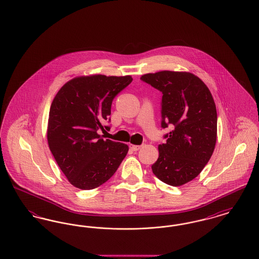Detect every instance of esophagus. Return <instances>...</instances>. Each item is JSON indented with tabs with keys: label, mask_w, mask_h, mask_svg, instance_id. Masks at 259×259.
<instances>
[{
	"label": "esophagus",
	"mask_w": 259,
	"mask_h": 259,
	"mask_svg": "<svg viewBox=\"0 0 259 259\" xmlns=\"http://www.w3.org/2000/svg\"><path fill=\"white\" fill-rule=\"evenodd\" d=\"M142 146H135V145H130V148L133 150V151H137V150H139L140 148H141Z\"/></svg>",
	"instance_id": "34e87169"
}]
</instances>
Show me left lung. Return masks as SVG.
<instances>
[{
	"label": "left lung",
	"mask_w": 259,
	"mask_h": 259,
	"mask_svg": "<svg viewBox=\"0 0 259 259\" xmlns=\"http://www.w3.org/2000/svg\"><path fill=\"white\" fill-rule=\"evenodd\" d=\"M141 79L162 92L161 127L172 125L158 146L159 157L151 166L161 182L180 186L195 179L213 152L218 114L209 88L196 75L162 71Z\"/></svg>",
	"instance_id": "1"
}]
</instances>
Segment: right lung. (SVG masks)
Wrapping results in <instances>:
<instances>
[{"mask_svg": "<svg viewBox=\"0 0 259 259\" xmlns=\"http://www.w3.org/2000/svg\"><path fill=\"white\" fill-rule=\"evenodd\" d=\"M131 75L94 74L74 77L65 83L50 107L48 142L62 172L72 185L83 190L110 180L128 152V146L104 140L99 129L110 126L111 103L132 82Z\"/></svg>", "mask_w": 259, "mask_h": 259, "instance_id": "1", "label": "right lung"}]
</instances>
